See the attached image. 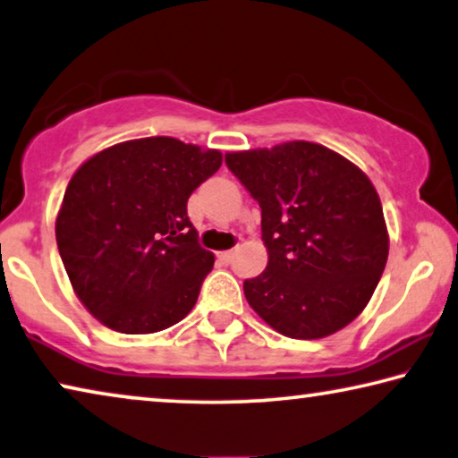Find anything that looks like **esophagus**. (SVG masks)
Segmentation results:
<instances>
[{
  "mask_svg": "<svg viewBox=\"0 0 458 458\" xmlns=\"http://www.w3.org/2000/svg\"><path fill=\"white\" fill-rule=\"evenodd\" d=\"M233 258H235V251H233V250L221 251V253H219V259H221L223 264H231V262H233Z\"/></svg>",
  "mask_w": 458,
  "mask_h": 458,
  "instance_id": "obj_1",
  "label": "esophagus"
}]
</instances>
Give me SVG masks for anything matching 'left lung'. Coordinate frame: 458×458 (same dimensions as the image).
<instances>
[{
  "label": "left lung",
  "mask_w": 458,
  "mask_h": 458,
  "mask_svg": "<svg viewBox=\"0 0 458 458\" xmlns=\"http://www.w3.org/2000/svg\"><path fill=\"white\" fill-rule=\"evenodd\" d=\"M225 164L262 208L268 266L243 283L253 311L294 340L354 321L389 256L381 199L367 174L309 140L227 153Z\"/></svg>",
  "instance_id": "obj_1"
}]
</instances>
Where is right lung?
<instances>
[{"label":"right lung","mask_w":458,"mask_h":458,"mask_svg":"<svg viewBox=\"0 0 458 458\" xmlns=\"http://www.w3.org/2000/svg\"><path fill=\"white\" fill-rule=\"evenodd\" d=\"M221 164L216 149L147 137L80 165L55 235L77 299L98 321L156 334L192 311L215 256L200 248L186 202Z\"/></svg>","instance_id":"add662e5"}]
</instances>
